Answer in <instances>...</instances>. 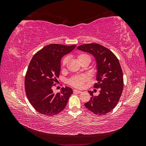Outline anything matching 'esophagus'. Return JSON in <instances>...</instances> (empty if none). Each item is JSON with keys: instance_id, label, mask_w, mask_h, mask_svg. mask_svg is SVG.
<instances>
[{"instance_id": "obj_1", "label": "esophagus", "mask_w": 146, "mask_h": 146, "mask_svg": "<svg viewBox=\"0 0 146 146\" xmlns=\"http://www.w3.org/2000/svg\"><path fill=\"white\" fill-rule=\"evenodd\" d=\"M73 91H74V92H75V93H78V94L82 93L81 91H79V90H76V89H74Z\"/></svg>"}]
</instances>
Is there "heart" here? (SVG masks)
<instances>
[{
    "label": "heart",
    "mask_w": 146,
    "mask_h": 146,
    "mask_svg": "<svg viewBox=\"0 0 146 146\" xmlns=\"http://www.w3.org/2000/svg\"><path fill=\"white\" fill-rule=\"evenodd\" d=\"M90 58V56L86 54H79L77 56V59L78 62L82 61L83 60ZM68 61V57L65 56L63 58L62 61H61V66L62 67H65L66 65L67 64ZM88 80V77L86 76H76L74 78H72L70 81V85L72 86L76 87V88H82L84 85V83Z\"/></svg>",
    "instance_id": "1"
}]
</instances>
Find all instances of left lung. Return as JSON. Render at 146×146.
Segmentation results:
<instances>
[{"mask_svg":"<svg viewBox=\"0 0 146 146\" xmlns=\"http://www.w3.org/2000/svg\"><path fill=\"white\" fill-rule=\"evenodd\" d=\"M77 49L90 53L94 57L97 66L95 88H100V94L91 96L89 102L85 104L86 108L97 115H104L116 107L120 99L123 86L122 70L117 57L105 47L96 43L85 44Z\"/></svg>","mask_w":146,"mask_h":146,"instance_id":"8db88e82","label":"left lung"}]
</instances>
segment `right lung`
Returning a JSON list of instances; mask_svg holds the SVG:
<instances>
[{"label":"right lung","mask_w":146,"mask_h":146,"mask_svg":"<svg viewBox=\"0 0 146 146\" xmlns=\"http://www.w3.org/2000/svg\"><path fill=\"white\" fill-rule=\"evenodd\" d=\"M76 47L51 44L39 50L31 60L25 77V89L30 103L38 113L52 116L66 107L72 90L66 86L54 94L52 87L58 82L61 58Z\"/></svg>","instance_id":"add662e5"}]
</instances>
